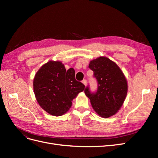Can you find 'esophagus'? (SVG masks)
Instances as JSON below:
<instances>
[{
  "mask_svg": "<svg viewBox=\"0 0 158 158\" xmlns=\"http://www.w3.org/2000/svg\"><path fill=\"white\" fill-rule=\"evenodd\" d=\"M82 83L85 85V86H86V85H87V81H86V80H82Z\"/></svg>",
  "mask_w": 158,
  "mask_h": 158,
  "instance_id": "34e87169",
  "label": "esophagus"
}]
</instances>
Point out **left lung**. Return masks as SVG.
<instances>
[{"instance_id": "8db88e82", "label": "left lung", "mask_w": 158, "mask_h": 158, "mask_svg": "<svg viewBox=\"0 0 158 158\" xmlns=\"http://www.w3.org/2000/svg\"><path fill=\"white\" fill-rule=\"evenodd\" d=\"M89 68L94 71L98 88L96 93L91 94L87 87L85 94L100 117H111L121 109L127 97L128 84L125 76L119 66L106 56L92 60Z\"/></svg>"}]
</instances>
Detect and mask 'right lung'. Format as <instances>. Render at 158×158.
<instances>
[{
    "instance_id": "1",
    "label": "right lung",
    "mask_w": 158,
    "mask_h": 158,
    "mask_svg": "<svg viewBox=\"0 0 158 158\" xmlns=\"http://www.w3.org/2000/svg\"><path fill=\"white\" fill-rule=\"evenodd\" d=\"M37 102L40 107L53 116H61L72 106V101L85 85L75 79V70H66L59 60H49L38 70L33 82Z\"/></svg>"
}]
</instances>
